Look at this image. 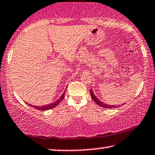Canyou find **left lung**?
<instances>
[{"instance_id": "obj_1", "label": "left lung", "mask_w": 155, "mask_h": 155, "mask_svg": "<svg viewBox=\"0 0 155 155\" xmlns=\"http://www.w3.org/2000/svg\"><path fill=\"white\" fill-rule=\"evenodd\" d=\"M90 93H91V97L92 98L94 101H95L96 104H97L98 105L100 106V107H103V108H106V109H111V108H116V107H118V106H114V105H109V104H104L102 101H101L99 99H98V98L96 97L94 94L92 89H90Z\"/></svg>"}]
</instances>
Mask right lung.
<instances>
[{
    "instance_id": "1",
    "label": "right lung",
    "mask_w": 155,
    "mask_h": 155,
    "mask_svg": "<svg viewBox=\"0 0 155 155\" xmlns=\"http://www.w3.org/2000/svg\"><path fill=\"white\" fill-rule=\"evenodd\" d=\"M64 94H64V92L63 94L61 96V97L59 98V99H58L57 101H54V103L49 104H48V105L42 106V107H39V106H38V107H36V106H32V105L29 104H29V106H32V107H34V108L36 109H38V110H43V111L48 110V109H53V108H54L55 107H56V106H57V105L58 104L60 103V101H61L62 99H63L64 98Z\"/></svg>"
}]
</instances>
